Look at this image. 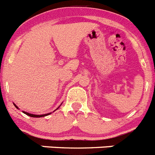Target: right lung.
Returning a JSON list of instances; mask_svg holds the SVG:
<instances>
[{
  "label": "right lung",
  "instance_id": "right-lung-1",
  "mask_svg": "<svg viewBox=\"0 0 155 155\" xmlns=\"http://www.w3.org/2000/svg\"><path fill=\"white\" fill-rule=\"evenodd\" d=\"M14 105L15 106V107H16L17 109L18 108V107H17L15 104H14ZM24 114H25L26 115L29 116V117H45V116L47 115H49V114H51V113H49V114H42V115H35V114H29V113H27V112H25V111H23Z\"/></svg>",
  "mask_w": 155,
  "mask_h": 155
}]
</instances>
